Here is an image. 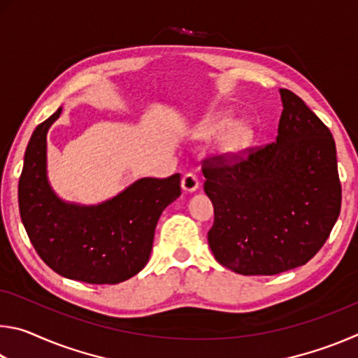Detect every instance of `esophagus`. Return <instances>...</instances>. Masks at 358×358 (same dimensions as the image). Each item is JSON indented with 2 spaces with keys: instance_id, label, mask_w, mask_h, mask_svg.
<instances>
[{
  "instance_id": "34e87169",
  "label": "esophagus",
  "mask_w": 358,
  "mask_h": 358,
  "mask_svg": "<svg viewBox=\"0 0 358 358\" xmlns=\"http://www.w3.org/2000/svg\"><path fill=\"white\" fill-rule=\"evenodd\" d=\"M181 187H183V191L186 192H194L199 189V180L196 175L192 172H187L185 173V177L181 178Z\"/></svg>"
}]
</instances>
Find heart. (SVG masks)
<instances>
[{"label": "heart", "instance_id": "1", "mask_svg": "<svg viewBox=\"0 0 358 358\" xmlns=\"http://www.w3.org/2000/svg\"><path fill=\"white\" fill-rule=\"evenodd\" d=\"M217 138V153L224 157H234L250 147L254 138V128L248 121H234L229 112H217L202 120L196 128V137L201 141Z\"/></svg>", "mask_w": 358, "mask_h": 358}]
</instances>
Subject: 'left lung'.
<instances>
[{"label":"left lung","mask_w":358,"mask_h":358,"mask_svg":"<svg viewBox=\"0 0 358 358\" xmlns=\"http://www.w3.org/2000/svg\"><path fill=\"white\" fill-rule=\"evenodd\" d=\"M273 143L227 162L203 161V191L215 208L208 245L238 275H278L305 265L329 238L341 210L336 147L299 96L280 90Z\"/></svg>","instance_id":"left-lung-1"}]
</instances>
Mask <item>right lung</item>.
<instances>
[{"instance_id":"add662e5","label":"right lung","mask_w":358,"mask_h":358,"mask_svg":"<svg viewBox=\"0 0 358 358\" xmlns=\"http://www.w3.org/2000/svg\"><path fill=\"white\" fill-rule=\"evenodd\" d=\"M63 108L34 129L19 181V208L36 252L53 271L88 284H118L150 259L155 229L180 197V173L141 178L98 205L64 202L47 177V132Z\"/></svg>"}]
</instances>
